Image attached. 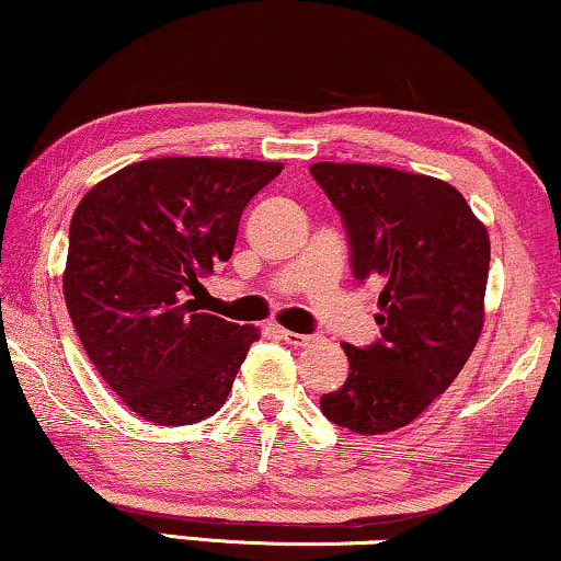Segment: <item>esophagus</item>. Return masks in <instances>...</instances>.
Here are the masks:
<instances>
[{
    "label": "esophagus",
    "mask_w": 561,
    "mask_h": 561,
    "mask_svg": "<svg viewBox=\"0 0 561 561\" xmlns=\"http://www.w3.org/2000/svg\"><path fill=\"white\" fill-rule=\"evenodd\" d=\"M278 333H280L283 341H286V343H291V345H309V343H312V335L294 333V330H283V328H280Z\"/></svg>",
    "instance_id": "1"
}]
</instances>
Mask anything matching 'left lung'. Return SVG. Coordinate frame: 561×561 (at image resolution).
I'll use <instances>...</instances> for the list:
<instances>
[{
    "label": "left lung",
    "instance_id": "left-lung-1",
    "mask_svg": "<svg viewBox=\"0 0 561 561\" xmlns=\"http://www.w3.org/2000/svg\"><path fill=\"white\" fill-rule=\"evenodd\" d=\"M309 174L341 213L354 278L382 286L379 337L343 345L348 377L320 408L356 434L396 432L453 385L479 343L489 233L439 179L366 163H314Z\"/></svg>",
    "mask_w": 561,
    "mask_h": 561
}]
</instances>
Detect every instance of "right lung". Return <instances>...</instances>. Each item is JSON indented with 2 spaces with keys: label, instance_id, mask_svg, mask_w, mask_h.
<instances>
[{
  "label": "right lung",
  "instance_id": "add662e5",
  "mask_svg": "<svg viewBox=\"0 0 561 561\" xmlns=\"http://www.w3.org/2000/svg\"><path fill=\"white\" fill-rule=\"evenodd\" d=\"M280 163L150 158L80 199L65 301L82 348L137 416L203 421L226 403L257 328L207 314L203 278L228 262L239 218Z\"/></svg>",
  "mask_w": 561,
  "mask_h": 561
}]
</instances>
